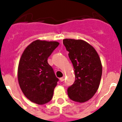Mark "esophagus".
I'll return each mask as SVG.
<instances>
[{"instance_id":"1","label":"esophagus","mask_w":122,"mask_h":122,"mask_svg":"<svg viewBox=\"0 0 122 122\" xmlns=\"http://www.w3.org/2000/svg\"><path fill=\"white\" fill-rule=\"evenodd\" d=\"M59 80H60L61 82L64 81H65V77H63L60 78V79H59Z\"/></svg>"}]
</instances>
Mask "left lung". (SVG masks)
<instances>
[{"mask_svg": "<svg viewBox=\"0 0 122 122\" xmlns=\"http://www.w3.org/2000/svg\"><path fill=\"white\" fill-rule=\"evenodd\" d=\"M63 43L73 66L75 82L68 95L75 102H85L94 96L100 85L102 66L96 50L82 40L65 39Z\"/></svg>", "mask_w": 122, "mask_h": 122, "instance_id": "obj_1", "label": "left lung"}]
</instances>
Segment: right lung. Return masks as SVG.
Instances as JSON below:
<instances>
[{
  "instance_id": "right-lung-1",
  "label": "right lung",
  "mask_w": 122,
  "mask_h": 122,
  "mask_svg": "<svg viewBox=\"0 0 122 122\" xmlns=\"http://www.w3.org/2000/svg\"><path fill=\"white\" fill-rule=\"evenodd\" d=\"M59 45L57 41L37 40L24 50L18 67V81L24 95L31 102L43 105L50 102L59 81L49 57Z\"/></svg>"
}]
</instances>
